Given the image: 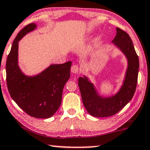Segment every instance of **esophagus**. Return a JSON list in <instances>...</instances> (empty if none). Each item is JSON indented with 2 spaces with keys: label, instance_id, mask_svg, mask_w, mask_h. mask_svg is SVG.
<instances>
[{
  "label": "esophagus",
  "instance_id": "esophagus-1",
  "mask_svg": "<svg viewBox=\"0 0 150 150\" xmlns=\"http://www.w3.org/2000/svg\"><path fill=\"white\" fill-rule=\"evenodd\" d=\"M79 67L77 65H73L71 67V72L73 73H77L79 72Z\"/></svg>",
  "mask_w": 150,
  "mask_h": 150
}]
</instances>
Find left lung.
I'll return each mask as SVG.
<instances>
[{"label": "left lung", "instance_id": "left-lung-1", "mask_svg": "<svg viewBox=\"0 0 150 150\" xmlns=\"http://www.w3.org/2000/svg\"><path fill=\"white\" fill-rule=\"evenodd\" d=\"M116 35L112 43L122 51L127 59V69L122 86L116 94L102 97L86 76L78 79L81 100L85 109L93 117H105L116 114L133 98L137 85L139 59L129 35L116 28Z\"/></svg>", "mask_w": 150, "mask_h": 150}]
</instances>
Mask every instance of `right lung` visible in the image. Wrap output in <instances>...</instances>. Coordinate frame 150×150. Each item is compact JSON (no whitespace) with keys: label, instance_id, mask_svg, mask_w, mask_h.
I'll use <instances>...</instances> for the list:
<instances>
[{"label":"right lung","instance_id":"right-lung-1","mask_svg":"<svg viewBox=\"0 0 150 150\" xmlns=\"http://www.w3.org/2000/svg\"><path fill=\"white\" fill-rule=\"evenodd\" d=\"M36 28L35 23L28 25L14 39L6 62L7 85L13 100L27 114L37 118H49L61 105L72 63L52 64L35 76L25 75L18 64V41Z\"/></svg>","mask_w":150,"mask_h":150}]
</instances>
